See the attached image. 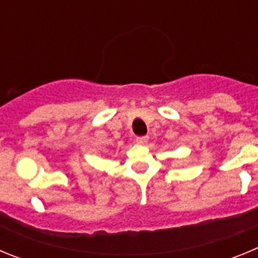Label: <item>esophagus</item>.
<instances>
[{"mask_svg":"<svg viewBox=\"0 0 258 258\" xmlns=\"http://www.w3.org/2000/svg\"><path fill=\"white\" fill-rule=\"evenodd\" d=\"M147 141H149V137L145 136V137H138V138L136 140V142L138 143V145H145Z\"/></svg>","mask_w":258,"mask_h":258,"instance_id":"obj_1","label":"esophagus"}]
</instances>
